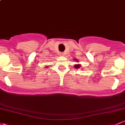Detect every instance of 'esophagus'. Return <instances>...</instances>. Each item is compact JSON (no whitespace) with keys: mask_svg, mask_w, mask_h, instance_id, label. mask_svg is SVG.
Returning <instances> with one entry per match:
<instances>
[{"mask_svg":"<svg viewBox=\"0 0 125 125\" xmlns=\"http://www.w3.org/2000/svg\"><path fill=\"white\" fill-rule=\"evenodd\" d=\"M60 56H63V55L65 54V53H64L63 52H61L60 53Z\"/></svg>","mask_w":125,"mask_h":125,"instance_id":"1","label":"esophagus"}]
</instances>
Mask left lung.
I'll return each instance as SVG.
<instances>
[{"label": "left lung", "instance_id": "1", "mask_svg": "<svg viewBox=\"0 0 125 125\" xmlns=\"http://www.w3.org/2000/svg\"><path fill=\"white\" fill-rule=\"evenodd\" d=\"M74 67L75 68H77V69H78V68H80V65H75Z\"/></svg>", "mask_w": 125, "mask_h": 125}]
</instances>
